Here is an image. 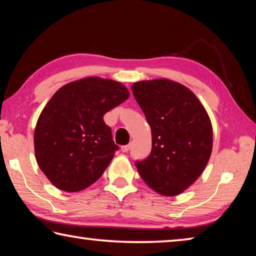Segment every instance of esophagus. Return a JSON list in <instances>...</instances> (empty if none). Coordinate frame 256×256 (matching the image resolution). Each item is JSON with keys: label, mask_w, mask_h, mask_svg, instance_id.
Wrapping results in <instances>:
<instances>
[{"label": "esophagus", "mask_w": 256, "mask_h": 256, "mask_svg": "<svg viewBox=\"0 0 256 256\" xmlns=\"http://www.w3.org/2000/svg\"><path fill=\"white\" fill-rule=\"evenodd\" d=\"M130 149H131V144H126V146H120V150H122V152H128Z\"/></svg>", "instance_id": "1"}]
</instances>
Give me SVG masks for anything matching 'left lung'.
I'll return each instance as SVG.
<instances>
[{
    "mask_svg": "<svg viewBox=\"0 0 256 256\" xmlns=\"http://www.w3.org/2000/svg\"><path fill=\"white\" fill-rule=\"evenodd\" d=\"M132 92L152 136L149 157L136 162L138 174L154 192L178 196L198 178L210 159L209 115L196 94L175 81H138Z\"/></svg>",
    "mask_w": 256,
    "mask_h": 256,
    "instance_id": "obj_1",
    "label": "left lung"
}]
</instances>
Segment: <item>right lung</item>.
<instances>
[{
  "instance_id": "right-lung-1",
  "label": "right lung",
  "mask_w": 256,
  "mask_h": 256,
  "mask_svg": "<svg viewBox=\"0 0 256 256\" xmlns=\"http://www.w3.org/2000/svg\"><path fill=\"white\" fill-rule=\"evenodd\" d=\"M130 96L118 81L89 76L63 86L34 128L37 164L56 188L79 192L102 175L118 146L104 115Z\"/></svg>"
}]
</instances>
